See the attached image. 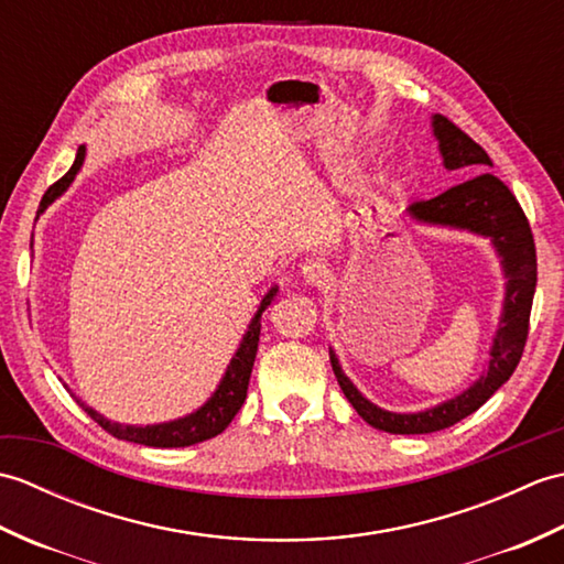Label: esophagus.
I'll return each instance as SVG.
<instances>
[{
  "instance_id": "obj_1",
  "label": "esophagus",
  "mask_w": 564,
  "mask_h": 564,
  "mask_svg": "<svg viewBox=\"0 0 564 564\" xmlns=\"http://www.w3.org/2000/svg\"><path fill=\"white\" fill-rule=\"evenodd\" d=\"M303 279L310 285H325L329 281V269L322 259H310L303 263Z\"/></svg>"
}]
</instances>
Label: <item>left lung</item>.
<instances>
[{
	"label": "left lung",
	"instance_id": "left-lung-1",
	"mask_svg": "<svg viewBox=\"0 0 564 564\" xmlns=\"http://www.w3.org/2000/svg\"><path fill=\"white\" fill-rule=\"evenodd\" d=\"M434 135L438 138L446 170H465L477 176L443 191L436 198L414 200L410 215L414 220L463 227V230L492 239L507 273L505 315L499 322L487 373L455 400L416 414H394L370 404L351 386V380L341 373L337 356L329 354L332 370L346 400L354 404L358 416H364V422L378 431H388V434H431V431L458 424L467 414L480 410L517 370L525 339H529V322L538 281L535 242L529 218H525L517 196L497 176L485 174L487 166H492V160L470 135L463 133L446 116H434Z\"/></svg>",
	"mask_w": 564,
	"mask_h": 564
}]
</instances>
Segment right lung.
Here are the masks:
<instances>
[{
    "label": "right lung",
    "instance_id": "1",
    "mask_svg": "<svg viewBox=\"0 0 564 564\" xmlns=\"http://www.w3.org/2000/svg\"><path fill=\"white\" fill-rule=\"evenodd\" d=\"M84 162V148L77 150V158L75 164L69 166V172L57 178V182L45 191L43 198H41V206L39 213H43L51 203L63 194V191L72 184V178L79 172V166ZM279 289H271L267 293V297L261 301V307L257 310L254 319H251V325L245 334L242 344H239V349L235 354V358L227 366V373L223 378V382L215 390L213 398L200 406L198 412L188 414L184 419H176V422L170 424H158V426H121V424H111L109 419H104L101 414H97L91 410V406L82 404V410L87 412L94 422H97L104 431H109L111 436L116 438H123V441H133L140 443V446H154V448H184V446H194V443L200 441H208L213 436L223 434L227 429V424L232 422L235 414L239 412V406L245 404L247 400V388H249V376H251V368H254V358H257V346H259V332H261V313L267 310L273 301V295Z\"/></svg>",
    "mask_w": 564,
    "mask_h": 564
}]
</instances>
